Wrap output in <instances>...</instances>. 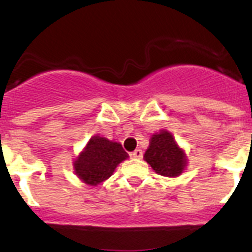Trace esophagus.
Masks as SVG:
<instances>
[{"mask_svg":"<svg viewBox=\"0 0 252 252\" xmlns=\"http://www.w3.org/2000/svg\"><path fill=\"white\" fill-rule=\"evenodd\" d=\"M132 157L133 158H138V159H141V158L143 157V152L141 148H137V150H135L132 152Z\"/></svg>","mask_w":252,"mask_h":252,"instance_id":"1","label":"esophagus"}]
</instances>
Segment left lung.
<instances>
[{
  "label": "left lung",
  "mask_w": 252,
  "mask_h": 252,
  "mask_svg": "<svg viewBox=\"0 0 252 252\" xmlns=\"http://www.w3.org/2000/svg\"><path fill=\"white\" fill-rule=\"evenodd\" d=\"M145 159L156 173L166 177H177L187 164L184 152L178 147L172 133L162 130L152 136Z\"/></svg>",
  "instance_id": "1"
}]
</instances>
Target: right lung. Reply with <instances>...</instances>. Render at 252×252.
Masks as SVG:
<instances>
[{"label": "right lung", "mask_w": 252, "mask_h": 252, "mask_svg": "<svg viewBox=\"0 0 252 252\" xmlns=\"http://www.w3.org/2000/svg\"><path fill=\"white\" fill-rule=\"evenodd\" d=\"M127 157L120 143L94 136L74 162V168L81 181L96 186L111 177L117 164Z\"/></svg>", "instance_id": "right-lung-1"}]
</instances>
